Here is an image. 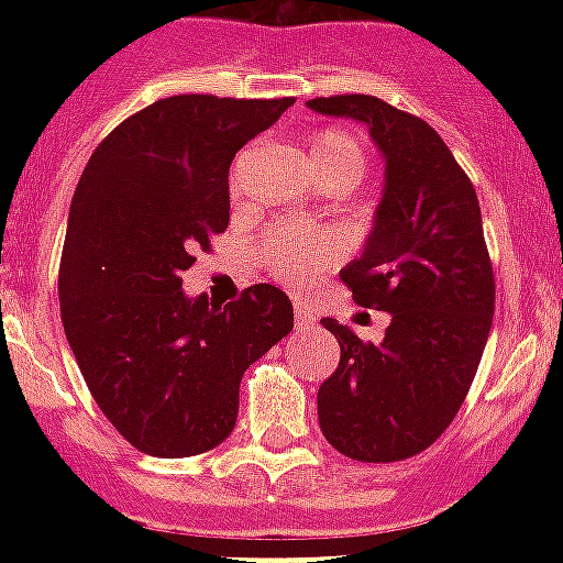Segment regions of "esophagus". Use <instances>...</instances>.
Listing matches in <instances>:
<instances>
[{
    "instance_id": "1",
    "label": "esophagus",
    "mask_w": 563,
    "mask_h": 563,
    "mask_svg": "<svg viewBox=\"0 0 563 563\" xmlns=\"http://www.w3.org/2000/svg\"><path fill=\"white\" fill-rule=\"evenodd\" d=\"M312 321H316V318H312V312H307L303 307H295V324H298V330H307Z\"/></svg>"
}]
</instances>
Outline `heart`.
Segmentation results:
<instances>
[{"label":"heart","instance_id":"heart-1","mask_svg":"<svg viewBox=\"0 0 563 563\" xmlns=\"http://www.w3.org/2000/svg\"><path fill=\"white\" fill-rule=\"evenodd\" d=\"M263 157V145L254 143L242 148L233 161L230 169V195L242 198L247 189V178L254 172L256 161ZM309 163L321 180H339L344 189L356 187L365 178L368 169V152L356 134L342 131V128H330L309 143ZM260 256L263 263L272 268L274 277L300 286L309 277H316L318 272H324L327 265L335 260V242L333 239L309 236L298 228H274L272 233H265L260 242Z\"/></svg>","mask_w":563,"mask_h":563}]
</instances>
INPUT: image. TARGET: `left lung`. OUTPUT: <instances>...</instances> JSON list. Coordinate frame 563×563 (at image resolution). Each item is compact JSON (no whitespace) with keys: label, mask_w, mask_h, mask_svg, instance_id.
Returning <instances> with one entry per match:
<instances>
[{"label":"left lung","mask_w":563,"mask_h":563,"mask_svg":"<svg viewBox=\"0 0 563 563\" xmlns=\"http://www.w3.org/2000/svg\"><path fill=\"white\" fill-rule=\"evenodd\" d=\"M309 108L365 122L385 189L360 260L342 268L360 307L391 316L379 344L335 318L342 360L318 388V423L356 462H402L435 444L471 391L494 318V265L471 178L432 125L376 96Z\"/></svg>","instance_id":"8db88e82"}]
</instances>
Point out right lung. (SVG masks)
Returning a JSON list of instances; mask_svg holds the SVG:
<instances>
[{
	"label": "right lung",
	"instance_id": "add662e5",
	"mask_svg": "<svg viewBox=\"0 0 563 563\" xmlns=\"http://www.w3.org/2000/svg\"><path fill=\"white\" fill-rule=\"evenodd\" d=\"M291 104L154 101L101 140L75 187L60 321L92 400L140 453L219 446L236 427L242 374L295 327L291 300L268 283L228 307L180 289L195 251L228 230L230 161Z\"/></svg>",
	"mask_w": 563,
	"mask_h": 563
}]
</instances>
